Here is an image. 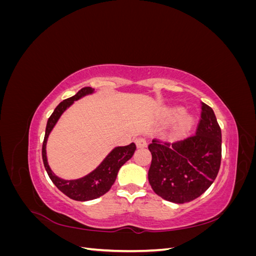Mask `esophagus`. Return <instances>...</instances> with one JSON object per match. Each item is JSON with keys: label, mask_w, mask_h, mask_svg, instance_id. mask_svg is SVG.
I'll return each instance as SVG.
<instances>
[{"label": "esophagus", "mask_w": 256, "mask_h": 256, "mask_svg": "<svg viewBox=\"0 0 256 256\" xmlns=\"http://www.w3.org/2000/svg\"><path fill=\"white\" fill-rule=\"evenodd\" d=\"M134 142L138 148H143V147H146V145H147L145 138H136Z\"/></svg>", "instance_id": "34e87169"}]
</instances>
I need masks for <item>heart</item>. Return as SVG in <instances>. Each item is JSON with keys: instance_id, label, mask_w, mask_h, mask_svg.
<instances>
[{"instance_id": "heart-1", "label": "heart", "mask_w": 256, "mask_h": 256, "mask_svg": "<svg viewBox=\"0 0 256 256\" xmlns=\"http://www.w3.org/2000/svg\"><path fill=\"white\" fill-rule=\"evenodd\" d=\"M180 112H182L180 108H173V109L170 110V116H171V118H176V116L180 114ZM188 122H189L188 116H184V118H182V124H187Z\"/></svg>"}]
</instances>
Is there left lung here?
<instances>
[{
    "label": "left lung",
    "mask_w": 256,
    "mask_h": 256,
    "mask_svg": "<svg viewBox=\"0 0 256 256\" xmlns=\"http://www.w3.org/2000/svg\"><path fill=\"white\" fill-rule=\"evenodd\" d=\"M148 150V182L154 193L177 204L196 200L210 187L220 168L222 136L214 110L202 102L196 134L172 144L152 140Z\"/></svg>",
    "instance_id": "8db88e82"
}]
</instances>
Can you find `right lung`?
<instances>
[{
  "instance_id": "right-lung-1",
  "label": "right lung",
  "mask_w": 256,
  "mask_h": 256,
  "mask_svg": "<svg viewBox=\"0 0 256 256\" xmlns=\"http://www.w3.org/2000/svg\"><path fill=\"white\" fill-rule=\"evenodd\" d=\"M95 92V90L92 88H83L76 94L70 98L63 100L53 111L48 120L47 127H46V134L42 143V160L44 166L46 168L50 180L56 187L66 194L76 200H95L102 196L109 191L114 184L118 173L122 164L134 156L136 150L134 143H131L127 146H116L108 154V156L102 161L94 171H92L88 175L76 180H64L53 173L47 158V142L48 138L53 130L54 126L56 125L60 118L69 106H72L74 102L79 100L88 95H92Z\"/></svg>"
}]
</instances>
